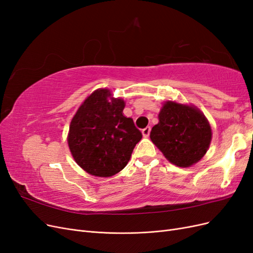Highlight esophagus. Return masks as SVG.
Listing matches in <instances>:
<instances>
[{
    "label": "esophagus",
    "mask_w": 253,
    "mask_h": 253,
    "mask_svg": "<svg viewBox=\"0 0 253 253\" xmlns=\"http://www.w3.org/2000/svg\"><path fill=\"white\" fill-rule=\"evenodd\" d=\"M150 133H151V126H147L142 129V135H143V137H145V138L149 137Z\"/></svg>",
    "instance_id": "obj_1"
}]
</instances>
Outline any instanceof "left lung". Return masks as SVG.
Masks as SVG:
<instances>
[{
    "instance_id": "obj_1",
    "label": "left lung",
    "mask_w": 253,
    "mask_h": 253,
    "mask_svg": "<svg viewBox=\"0 0 253 253\" xmlns=\"http://www.w3.org/2000/svg\"><path fill=\"white\" fill-rule=\"evenodd\" d=\"M158 118L150 137L165 157L182 168L200 162L212 138L211 126L205 115L193 105L168 101Z\"/></svg>"
}]
</instances>
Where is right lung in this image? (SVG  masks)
Here are the masks:
<instances>
[{
  "mask_svg": "<svg viewBox=\"0 0 253 253\" xmlns=\"http://www.w3.org/2000/svg\"><path fill=\"white\" fill-rule=\"evenodd\" d=\"M111 99V101L108 100ZM125 101L106 88L88 96L72 119L67 142L84 171L110 177L127 165L142 134L132 118L124 116Z\"/></svg>",
  "mask_w": 253,
  "mask_h": 253,
  "instance_id": "1",
  "label": "right lung"
}]
</instances>
